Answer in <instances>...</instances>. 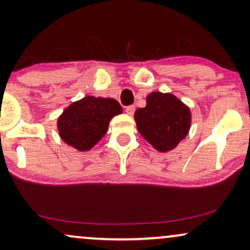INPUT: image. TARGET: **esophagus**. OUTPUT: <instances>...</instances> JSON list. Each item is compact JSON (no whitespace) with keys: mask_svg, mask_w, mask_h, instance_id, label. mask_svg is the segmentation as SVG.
Instances as JSON below:
<instances>
[{"mask_svg":"<svg viewBox=\"0 0 250 250\" xmlns=\"http://www.w3.org/2000/svg\"><path fill=\"white\" fill-rule=\"evenodd\" d=\"M125 111H126V114L127 115H133L134 114V111H135V105H127V107H126V109H125Z\"/></svg>","mask_w":250,"mask_h":250,"instance_id":"obj_1","label":"esophagus"}]
</instances>
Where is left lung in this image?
<instances>
[{
    "label": "left lung",
    "mask_w": 250,
    "mask_h": 250,
    "mask_svg": "<svg viewBox=\"0 0 250 250\" xmlns=\"http://www.w3.org/2000/svg\"><path fill=\"white\" fill-rule=\"evenodd\" d=\"M140 134L158 151L175 148L190 129V109L170 93L152 92L134 115Z\"/></svg>",
    "instance_id": "obj_1"
}]
</instances>
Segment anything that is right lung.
Returning <instances> with one entry per match:
<instances>
[{
	"label": "right lung",
	"mask_w": 250,
	"mask_h": 250,
	"mask_svg": "<svg viewBox=\"0 0 250 250\" xmlns=\"http://www.w3.org/2000/svg\"><path fill=\"white\" fill-rule=\"evenodd\" d=\"M123 112L115 99L85 97L74 102L58 118V129L67 145L86 151L108 131L110 119Z\"/></svg>",
	"instance_id": "right-lung-1"
}]
</instances>
